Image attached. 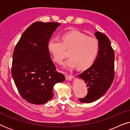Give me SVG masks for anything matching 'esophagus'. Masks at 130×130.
<instances>
[{
  "label": "esophagus",
  "mask_w": 130,
  "mask_h": 130,
  "mask_svg": "<svg viewBox=\"0 0 130 130\" xmlns=\"http://www.w3.org/2000/svg\"><path fill=\"white\" fill-rule=\"evenodd\" d=\"M65 76H66V79L67 80H72L73 79V75L71 74L66 73Z\"/></svg>",
  "instance_id": "obj_1"
}]
</instances>
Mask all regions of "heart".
I'll list each match as a JSON object with an SVG mask.
<instances>
[{"label": "heart", "mask_w": 130, "mask_h": 130, "mask_svg": "<svg viewBox=\"0 0 130 130\" xmlns=\"http://www.w3.org/2000/svg\"><path fill=\"white\" fill-rule=\"evenodd\" d=\"M48 47L55 61L59 64L67 56L66 48L70 51V57L64 66L68 69L77 67L80 70L91 66L99 51L97 40L78 31L65 34L63 40L54 37L50 40Z\"/></svg>", "instance_id": "heart-1"}]
</instances>
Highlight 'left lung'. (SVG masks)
<instances>
[{"label": "left lung", "mask_w": 130, "mask_h": 130, "mask_svg": "<svg viewBox=\"0 0 130 130\" xmlns=\"http://www.w3.org/2000/svg\"><path fill=\"white\" fill-rule=\"evenodd\" d=\"M98 41L99 51L93 64L77 76L86 83L88 93L79 101L91 103L100 98L110 88L114 79L115 54L108 37L100 32L95 33Z\"/></svg>", "instance_id": "obj_1"}]
</instances>
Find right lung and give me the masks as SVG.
<instances>
[{
    "label": "right lung",
    "instance_id": "obj_1",
    "mask_svg": "<svg viewBox=\"0 0 130 130\" xmlns=\"http://www.w3.org/2000/svg\"><path fill=\"white\" fill-rule=\"evenodd\" d=\"M61 24L35 22L23 33L14 49L12 76L19 93L27 102L41 105L53 97L54 85L65 77L56 70L48 45Z\"/></svg>",
    "mask_w": 130,
    "mask_h": 130
}]
</instances>
